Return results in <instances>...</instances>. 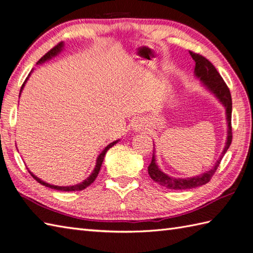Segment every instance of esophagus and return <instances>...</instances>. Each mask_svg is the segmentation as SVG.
<instances>
[{"mask_svg":"<svg viewBox=\"0 0 253 253\" xmlns=\"http://www.w3.org/2000/svg\"><path fill=\"white\" fill-rule=\"evenodd\" d=\"M131 128L135 132H140L144 129V122L142 118H136L131 124Z\"/></svg>","mask_w":253,"mask_h":253,"instance_id":"obj_1","label":"esophagus"}]
</instances>
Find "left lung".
Masks as SVG:
<instances>
[{"instance_id":"left-lung-1","label":"left lung","mask_w":253,"mask_h":253,"mask_svg":"<svg viewBox=\"0 0 253 253\" xmlns=\"http://www.w3.org/2000/svg\"><path fill=\"white\" fill-rule=\"evenodd\" d=\"M191 57L196 62L195 67V76L200 80L201 84L206 88L210 93H212L215 98L218 100L224 109L225 114H226V122H227V137L226 142H225V148L218 158L216 163L214 164L212 169L204 171V173L193 176V177H187V178H178V177H171L164 171L160 169L159 165L157 164V160H155V148L153 147V154H152V161L148 168V173L150 177L159 185L163 186L165 188H169L171 190H186L191 189V188H197L202 185H206L211 177L215 173L219 163L223 159V157L228 150L230 143H232V95H230L229 89L224 83L221 75L218 74L216 68L213 66L211 62H209L206 57H203L196 53L190 52ZM154 146V143H153Z\"/></svg>"}]
</instances>
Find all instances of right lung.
I'll return each mask as SVG.
<instances>
[{
	"instance_id": "obj_1",
	"label": "right lung",
	"mask_w": 253,
	"mask_h": 253,
	"mask_svg": "<svg viewBox=\"0 0 253 253\" xmlns=\"http://www.w3.org/2000/svg\"><path fill=\"white\" fill-rule=\"evenodd\" d=\"M63 50H64V42H60V43H58L57 45H55L54 47H53L52 50H50L49 52H47L45 55L42 56V57L40 58V60L38 61L37 64H38V65H40V64H43V63H45V62H47V61L52 60L53 57H55V56H57L58 54H60V53H61ZM31 73H32V71L29 73L28 77H27V79L25 80V83L23 84V85H21V89H20V92H19V96H20V94H21V91H23V89H24V87H25L27 80H28V78L30 77ZM118 141H120V139H118V140H115V141L111 142L110 144H107V146L103 149V151H102V152L98 155V158H96L95 166H94V169L92 170V173H91V174L89 175V177H87V178H85L84 181L80 182V184L74 185V186H55V185H51V184H47V182H45V181H43V180H41L40 178H38V177H37L36 175H34V174L31 173V171L29 170V169H28V171L30 173V175H31L32 177H34V178H35L38 182H40L41 185H43V186H45V187L51 188V189H56V190H61V191H80V190H84V189H85V188H87L88 186H90L91 184H92V182L94 181V179L96 178V177H98V174H99L100 169H101V165H102V163H103V160H104L105 153L107 152V150H109L110 148H112V147L114 146V144H116Z\"/></svg>"
}]
</instances>
